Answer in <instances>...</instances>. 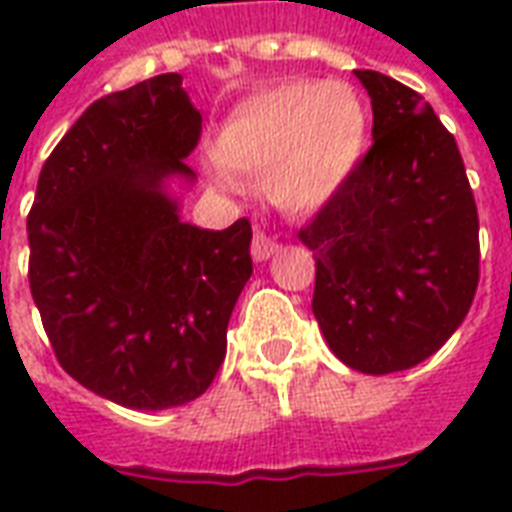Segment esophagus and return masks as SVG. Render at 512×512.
I'll use <instances>...</instances> for the list:
<instances>
[{"instance_id": "34e87169", "label": "esophagus", "mask_w": 512, "mask_h": 512, "mask_svg": "<svg viewBox=\"0 0 512 512\" xmlns=\"http://www.w3.org/2000/svg\"><path fill=\"white\" fill-rule=\"evenodd\" d=\"M279 252V241L271 239L265 228H255V236H252V257H255L257 263H263L268 257H273Z\"/></svg>"}]
</instances>
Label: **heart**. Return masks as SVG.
I'll use <instances>...</instances> for the list:
<instances>
[{"instance_id": "b5f03b06", "label": "heart", "mask_w": 512, "mask_h": 512, "mask_svg": "<svg viewBox=\"0 0 512 512\" xmlns=\"http://www.w3.org/2000/svg\"><path fill=\"white\" fill-rule=\"evenodd\" d=\"M366 114L345 84L284 82L244 100L217 132L215 159L228 175L263 180L279 207L324 204L361 159Z\"/></svg>"}]
</instances>
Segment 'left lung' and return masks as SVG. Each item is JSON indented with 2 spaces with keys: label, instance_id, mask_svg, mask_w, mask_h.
<instances>
[{
  "label": "left lung",
  "instance_id": "left-lung-1",
  "mask_svg": "<svg viewBox=\"0 0 512 512\" xmlns=\"http://www.w3.org/2000/svg\"><path fill=\"white\" fill-rule=\"evenodd\" d=\"M372 148L300 241L316 255L313 316L350 369L390 374L433 356L478 289V209L457 140L420 92L356 71Z\"/></svg>",
  "mask_w": 512,
  "mask_h": 512
}]
</instances>
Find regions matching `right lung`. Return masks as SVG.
<instances>
[{
	"mask_svg": "<svg viewBox=\"0 0 512 512\" xmlns=\"http://www.w3.org/2000/svg\"><path fill=\"white\" fill-rule=\"evenodd\" d=\"M201 135L180 74L95 100L47 156L28 212V284L55 358L130 409L199 398L252 276V225L183 223L164 177Z\"/></svg>",
	"mask_w": 512,
	"mask_h": 512,
	"instance_id": "obj_1",
	"label": "right lung"
}]
</instances>
